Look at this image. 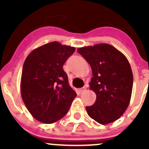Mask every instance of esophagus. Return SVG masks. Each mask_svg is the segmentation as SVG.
<instances>
[{
  "mask_svg": "<svg viewBox=\"0 0 149 149\" xmlns=\"http://www.w3.org/2000/svg\"><path fill=\"white\" fill-rule=\"evenodd\" d=\"M86 90V87H82V88H80V89H78V92L80 93H84V92H85Z\"/></svg>",
  "mask_w": 149,
  "mask_h": 149,
  "instance_id": "esophagus-1",
  "label": "esophagus"
}]
</instances>
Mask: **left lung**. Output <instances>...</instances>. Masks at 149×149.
<instances>
[{"label":"left lung","instance_id":"left-lung-1","mask_svg":"<svg viewBox=\"0 0 149 149\" xmlns=\"http://www.w3.org/2000/svg\"><path fill=\"white\" fill-rule=\"evenodd\" d=\"M92 68L89 89L96 94V101L86 107L89 116L101 125L119 119L130 104L133 73L127 57L107 43L79 48Z\"/></svg>","mask_w":149,"mask_h":149}]
</instances>
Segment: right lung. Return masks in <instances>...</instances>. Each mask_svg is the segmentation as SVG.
Segmentation results:
<instances>
[{
  "instance_id": "obj_1",
  "label": "right lung",
  "mask_w": 149,
  "mask_h": 149,
  "mask_svg": "<svg viewBox=\"0 0 149 149\" xmlns=\"http://www.w3.org/2000/svg\"><path fill=\"white\" fill-rule=\"evenodd\" d=\"M74 47L51 42L32 51L24 63L21 95L34 119L52 124L65 116L77 94L68 84L63 64Z\"/></svg>"
}]
</instances>
